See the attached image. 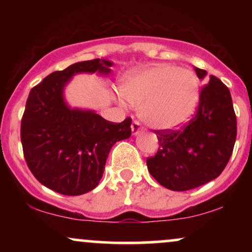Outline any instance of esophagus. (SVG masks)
Masks as SVG:
<instances>
[{
  "instance_id": "1",
  "label": "esophagus",
  "mask_w": 252,
  "mask_h": 252,
  "mask_svg": "<svg viewBox=\"0 0 252 252\" xmlns=\"http://www.w3.org/2000/svg\"><path fill=\"white\" fill-rule=\"evenodd\" d=\"M141 130H142V126H141V123L138 122V121H134V122L131 123V131H132V135H138V134H140Z\"/></svg>"
}]
</instances>
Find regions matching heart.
<instances>
[{"label":"heart","mask_w":252,"mask_h":252,"mask_svg":"<svg viewBox=\"0 0 252 252\" xmlns=\"http://www.w3.org/2000/svg\"><path fill=\"white\" fill-rule=\"evenodd\" d=\"M122 92L132 105L138 106L143 122L158 130L184 126L194 115L199 102L195 74L167 63L129 76Z\"/></svg>","instance_id":"1"}]
</instances>
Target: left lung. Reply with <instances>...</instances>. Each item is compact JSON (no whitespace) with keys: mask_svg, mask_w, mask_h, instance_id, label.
Returning a JSON list of instances; mask_svg holds the SVG:
<instances>
[{"mask_svg":"<svg viewBox=\"0 0 252 252\" xmlns=\"http://www.w3.org/2000/svg\"><path fill=\"white\" fill-rule=\"evenodd\" d=\"M199 79L207 72L195 67ZM158 150L147 158L153 178L166 189L189 190L221 174L232 155L237 118L230 90L215 76L199 94L194 117L178 130H156Z\"/></svg>","mask_w":252,"mask_h":252,"instance_id":"8db88e82","label":"left lung"}]
</instances>
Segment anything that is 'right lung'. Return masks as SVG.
<instances>
[{
	"instance_id": "add662e5",
	"label": "right lung",
	"mask_w": 252,
	"mask_h": 252,
	"mask_svg": "<svg viewBox=\"0 0 252 252\" xmlns=\"http://www.w3.org/2000/svg\"><path fill=\"white\" fill-rule=\"evenodd\" d=\"M112 63L88 60L56 71L31 90L21 120V143L28 168L54 192L80 195L98 186L110 149L131 136V118L121 123L90 110L70 109L63 88L77 73H110Z\"/></svg>"
}]
</instances>
